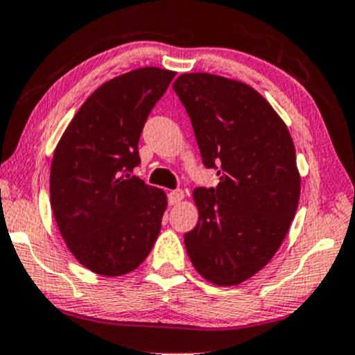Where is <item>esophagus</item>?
Segmentation results:
<instances>
[{
  "mask_svg": "<svg viewBox=\"0 0 355 355\" xmlns=\"http://www.w3.org/2000/svg\"><path fill=\"white\" fill-rule=\"evenodd\" d=\"M184 199V191L182 189H174V191H171L168 194V202L169 205H176L179 204Z\"/></svg>",
  "mask_w": 355,
  "mask_h": 355,
  "instance_id": "1",
  "label": "esophagus"
}]
</instances>
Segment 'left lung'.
<instances>
[{
  "label": "left lung",
  "instance_id": "8db88e82",
  "mask_svg": "<svg viewBox=\"0 0 355 355\" xmlns=\"http://www.w3.org/2000/svg\"><path fill=\"white\" fill-rule=\"evenodd\" d=\"M173 89L187 110L205 168L217 187H199V222L184 234L192 266L215 285H238L282 245L300 199L288 128L268 101L241 81L187 73Z\"/></svg>",
  "mask_w": 355,
  "mask_h": 355
}]
</instances>
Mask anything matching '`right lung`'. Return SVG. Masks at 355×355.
Masks as SVG:
<instances>
[{
    "label": "right lung",
    "instance_id": "obj_1",
    "mask_svg": "<svg viewBox=\"0 0 355 355\" xmlns=\"http://www.w3.org/2000/svg\"><path fill=\"white\" fill-rule=\"evenodd\" d=\"M176 73L146 67L99 86L60 138L50 168V204L68 250L85 268L117 277L148 256L166 194L132 176L151 109Z\"/></svg>",
    "mask_w": 355,
    "mask_h": 355
}]
</instances>
